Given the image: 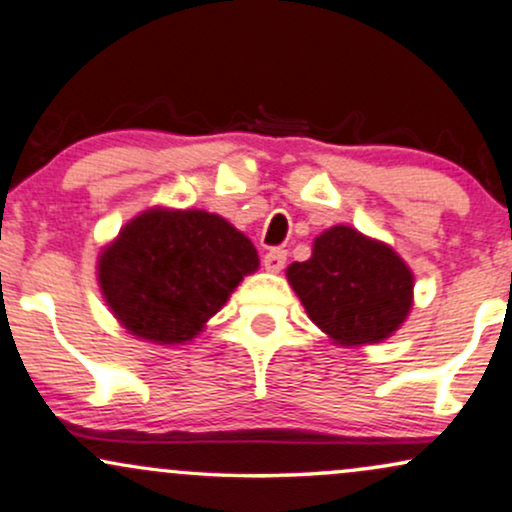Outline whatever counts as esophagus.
Here are the masks:
<instances>
[{
    "mask_svg": "<svg viewBox=\"0 0 512 512\" xmlns=\"http://www.w3.org/2000/svg\"><path fill=\"white\" fill-rule=\"evenodd\" d=\"M262 262H264V269H267V272H272V274L281 272V269L286 267V250L272 248L267 255H264Z\"/></svg>",
    "mask_w": 512,
    "mask_h": 512,
    "instance_id": "1",
    "label": "esophagus"
}]
</instances>
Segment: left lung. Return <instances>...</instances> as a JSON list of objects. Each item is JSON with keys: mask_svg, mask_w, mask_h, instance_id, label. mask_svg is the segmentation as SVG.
I'll return each instance as SVG.
<instances>
[{"mask_svg": "<svg viewBox=\"0 0 512 512\" xmlns=\"http://www.w3.org/2000/svg\"><path fill=\"white\" fill-rule=\"evenodd\" d=\"M307 317L341 346L389 338L412 307L410 267L381 240L350 226H331L315 238L312 257L286 269Z\"/></svg>", "mask_w": 512, "mask_h": 512, "instance_id": "1", "label": "left lung"}]
</instances>
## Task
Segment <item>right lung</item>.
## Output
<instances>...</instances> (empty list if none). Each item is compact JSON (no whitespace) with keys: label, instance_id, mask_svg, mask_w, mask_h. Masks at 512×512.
Segmentation results:
<instances>
[{"label":"right lung","instance_id":"1","mask_svg":"<svg viewBox=\"0 0 512 512\" xmlns=\"http://www.w3.org/2000/svg\"><path fill=\"white\" fill-rule=\"evenodd\" d=\"M257 267L250 238L219 214L155 207L102 250L97 281L128 334L176 346L193 341Z\"/></svg>","mask_w":512,"mask_h":512}]
</instances>
